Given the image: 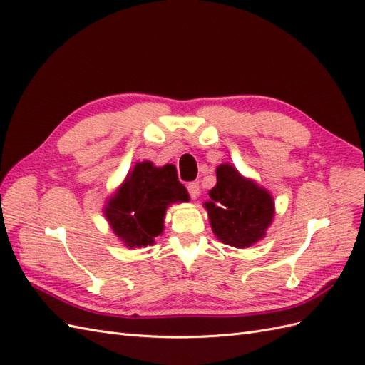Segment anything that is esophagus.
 <instances>
[{"mask_svg": "<svg viewBox=\"0 0 365 365\" xmlns=\"http://www.w3.org/2000/svg\"><path fill=\"white\" fill-rule=\"evenodd\" d=\"M187 190H189L192 200H196V197L200 196V184H197V182H190L189 185H187Z\"/></svg>", "mask_w": 365, "mask_h": 365, "instance_id": "esophagus-1", "label": "esophagus"}]
</instances>
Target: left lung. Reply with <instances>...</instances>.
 <instances>
[{
	"mask_svg": "<svg viewBox=\"0 0 365 365\" xmlns=\"http://www.w3.org/2000/svg\"><path fill=\"white\" fill-rule=\"evenodd\" d=\"M216 185L204 202L216 237L225 245L248 248L267 236L275 215L272 195L233 164H219Z\"/></svg>",
	"mask_w": 365,
	"mask_h": 365,
	"instance_id": "left-lung-1",
	"label": "left lung"
}]
</instances>
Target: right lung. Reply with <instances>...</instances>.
Instances as JSON below:
<instances>
[{
	"label": "right lung",
	"instance_id": "right-lung-1",
	"mask_svg": "<svg viewBox=\"0 0 365 365\" xmlns=\"http://www.w3.org/2000/svg\"><path fill=\"white\" fill-rule=\"evenodd\" d=\"M189 200L173 164L157 168L152 161H141L128 172L123 184L106 201L103 215L125 247L146 248L163 235L168 207Z\"/></svg>",
	"mask_w": 365,
	"mask_h": 365
}]
</instances>
